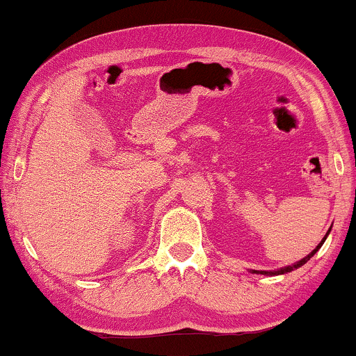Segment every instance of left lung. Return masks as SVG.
<instances>
[{
  "label": "left lung",
  "instance_id": "8db88e82",
  "mask_svg": "<svg viewBox=\"0 0 356 356\" xmlns=\"http://www.w3.org/2000/svg\"><path fill=\"white\" fill-rule=\"evenodd\" d=\"M328 233H330V230H328V232H327V235H328ZM327 235H325V236H323V240H322L321 243H318V245H317V248H316V250H314V251H310V253H309L307 256H305V258H302V259H300V261H298V263H294V264H292V266H286V268H281V269H277V271H253V273H259V274H274V276H276V274H286V273H291V271H294V269H298V268H300V266H302V264H305V263H307V261H309L310 258H312V256H314V254H316L318 250H321V246L323 245V241H325V240H327Z\"/></svg>",
  "mask_w": 356,
  "mask_h": 356
}]
</instances>
